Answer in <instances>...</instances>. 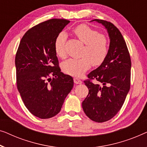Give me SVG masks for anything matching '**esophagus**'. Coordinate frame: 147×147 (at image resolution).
Listing matches in <instances>:
<instances>
[{
	"label": "esophagus",
	"mask_w": 147,
	"mask_h": 147,
	"mask_svg": "<svg viewBox=\"0 0 147 147\" xmlns=\"http://www.w3.org/2000/svg\"><path fill=\"white\" fill-rule=\"evenodd\" d=\"M74 82L75 84H81L82 83V80L76 77L74 78Z\"/></svg>",
	"instance_id": "esophagus-1"
}]
</instances>
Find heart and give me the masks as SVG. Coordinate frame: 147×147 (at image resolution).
<instances>
[{
	"label": "heart",
	"mask_w": 147,
	"mask_h": 147,
	"mask_svg": "<svg viewBox=\"0 0 147 147\" xmlns=\"http://www.w3.org/2000/svg\"><path fill=\"white\" fill-rule=\"evenodd\" d=\"M76 37L85 45L80 59H70L63 64V69L67 74L79 76L90 69V65L98 67L106 60L109 54V43L107 37L86 24H80L73 30ZM67 36L61 33L56 38L55 49L61 59L67 57L65 45Z\"/></svg>",
	"instance_id": "obj_1"
}]
</instances>
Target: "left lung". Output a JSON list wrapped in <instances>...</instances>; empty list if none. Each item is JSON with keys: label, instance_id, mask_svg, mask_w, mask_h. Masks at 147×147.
<instances>
[{"label": "left lung", "instance_id": "left-lung-1", "mask_svg": "<svg viewBox=\"0 0 147 147\" xmlns=\"http://www.w3.org/2000/svg\"><path fill=\"white\" fill-rule=\"evenodd\" d=\"M102 23L108 30L110 47L106 60L88 74L84 80L88 94L82 103L86 115L96 123H103L115 117L121 110L131 87V60L125 39L112 22ZM98 84H94L93 80Z\"/></svg>", "mask_w": 147, "mask_h": 147}]
</instances>
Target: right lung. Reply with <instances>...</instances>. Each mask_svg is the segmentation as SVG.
Segmentation results:
<instances>
[{"label":"right lung","mask_w":147,"mask_h":147,"mask_svg":"<svg viewBox=\"0 0 147 147\" xmlns=\"http://www.w3.org/2000/svg\"><path fill=\"white\" fill-rule=\"evenodd\" d=\"M70 20L52 18L26 31L15 57L16 86L24 105L40 119L61 110L73 87V78L61 72L55 49L58 35Z\"/></svg>","instance_id":"obj_1"}]
</instances>
